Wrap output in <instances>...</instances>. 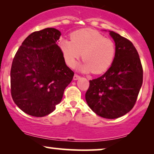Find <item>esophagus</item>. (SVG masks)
I'll use <instances>...</instances> for the list:
<instances>
[{
  "label": "esophagus",
  "mask_w": 154,
  "mask_h": 154,
  "mask_svg": "<svg viewBox=\"0 0 154 154\" xmlns=\"http://www.w3.org/2000/svg\"><path fill=\"white\" fill-rule=\"evenodd\" d=\"M80 78V75H79L78 74H75L74 76H73V80H78Z\"/></svg>",
  "instance_id": "34e87169"
}]
</instances>
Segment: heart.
<instances>
[{"label": "heart", "instance_id": "b5f03b06", "mask_svg": "<svg viewBox=\"0 0 154 154\" xmlns=\"http://www.w3.org/2000/svg\"><path fill=\"white\" fill-rule=\"evenodd\" d=\"M67 66L72 67L77 60H84L80 70L100 74L108 69L114 60L116 45L109 38L92 29H84L71 34V40L62 39L59 43Z\"/></svg>", "mask_w": 154, "mask_h": 154}]
</instances>
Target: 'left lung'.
I'll return each instance as SVG.
<instances>
[{"instance_id":"8db88e82","label":"left lung","mask_w":154,"mask_h":154,"mask_svg":"<svg viewBox=\"0 0 154 154\" xmlns=\"http://www.w3.org/2000/svg\"><path fill=\"white\" fill-rule=\"evenodd\" d=\"M110 35L115 41L114 60L104 74L90 81L85 100L96 114L113 119L133 108L142 85L143 69L132 42L113 31Z\"/></svg>"}]
</instances>
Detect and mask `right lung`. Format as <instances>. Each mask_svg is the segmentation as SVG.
Segmentation results:
<instances>
[{
	"mask_svg": "<svg viewBox=\"0 0 154 154\" xmlns=\"http://www.w3.org/2000/svg\"><path fill=\"white\" fill-rule=\"evenodd\" d=\"M61 35L54 28L33 32L23 41L12 61V100L21 110L32 116L52 113L74 75L57 45Z\"/></svg>",
	"mask_w": 154,
	"mask_h": 154,
	"instance_id": "right-lung-1",
	"label": "right lung"
}]
</instances>
